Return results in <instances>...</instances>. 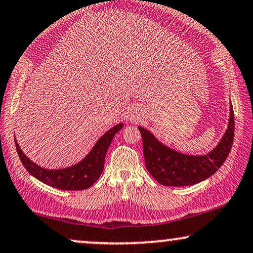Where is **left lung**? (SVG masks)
<instances>
[{"label":"left lung","instance_id":"obj_1","mask_svg":"<svg viewBox=\"0 0 253 253\" xmlns=\"http://www.w3.org/2000/svg\"><path fill=\"white\" fill-rule=\"evenodd\" d=\"M138 130L143 138L145 167L150 174L163 186H191L211 176L228 158L234 143V109L230 104V119L224 136L214 150L203 156L183 155L164 145L149 130L142 126Z\"/></svg>","mask_w":253,"mask_h":253}]
</instances>
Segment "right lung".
<instances>
[{
  "label": "right lung",
  "mask_w": 253,
  "mask_h": 253,
  "mask_svg": "<svg viewBox=\"0 0 253 253\" xmlns=\"http://www.w3.org/2000/svg\"><path fill=\"white\" fill-rule=\"evenodd\" d=\"M123 127V123L117 124L108 130L103 136L100 137L93 149L80 163L66 169H46L31 162L19 147L17 140L15 139L16 150L18 157L24 167L39 181L64 191H83L93 186L95 181L100 178L104 169V158H106L108 147L110 146L114 136Z\"/></svg>",
  "instance_id": "right-lung-1"
}]
</instances>
